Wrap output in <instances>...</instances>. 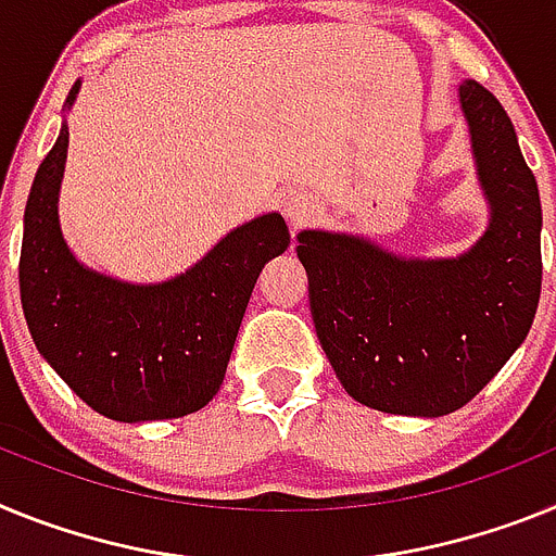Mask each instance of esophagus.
I'll return each instance as SVG.
<instances>
[{
	"mask_svg": "<svg viewBox=\"0 0 556 556\" xmlns=\"http://www.w3.org/2000/svg\"><path fill=\"white\" fill-rule=\"evenodd\" d=\"M285 215L291 220L293 229H302V226L311 224V218L316 215V204H313L307 195H288L285 198Z\"/></svg>",
	"mask_w": 556,
	"mask_h": 556,
	"instance_id": "esophagus-1",
	"label": "esophagus"
}]
</instances>
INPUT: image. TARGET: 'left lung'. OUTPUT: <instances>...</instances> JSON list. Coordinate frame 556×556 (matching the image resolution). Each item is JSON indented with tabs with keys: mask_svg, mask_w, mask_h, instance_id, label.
<instances>
[{
	"mask_svg": "<svg viewBox=\"0 0 556 556\" xmlns=\"http://www.w3.org/2000/svg\"><path fill=\"white\" fill-rule=\"evenodd\" d=\"M490 226L458 257H400L344 231H299L311 313L336 378L386 414L442 417L490 383L534 321L540 192L504 105L458 86Z\"/></svg>",
	"mask_w": 556,
	"mask_h": 556,
	"instance_id": "obj_1",
	"label": "left lung"
}]
</instances>
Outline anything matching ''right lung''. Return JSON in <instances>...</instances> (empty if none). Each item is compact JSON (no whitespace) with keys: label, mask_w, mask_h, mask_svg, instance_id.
Returning a JSON list of instances; mask_svg holds the SVG:
<instances>
[{"label":"right lung","mask_w":556,"mask_h":556,"mask_svg":"<svg viewBox=\"0 0 556 556\" xmlns=\"http://www.w3.org/2000/svg\"><path fill=\"white\" fill-rule=\"evenodd\" d=\"M80 84L72 86L66 109ZM70 128L33 178L18 288L47 364L94 412L119 422L204 408L224 383L263 265L291 243L279 212L231 229L204 260L159 285H131L77 263L58 220Z\"/></svg>","instance_id":"right-lung-1"}]
</instances>
